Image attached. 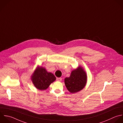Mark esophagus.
Returning a JSON list of instances; mask_svg holds the SVG:
<instances>
[{
    "label": "esophagus",
    "instance_id": "34e87169",
    "mask_svg": "<svg viewBox=\"0 0 123 123\" xmlns=\"http://www.w3.org/2000/svg\"><path fill=\"white\" fill-rule=\"evenodd\" d=\"M57 81H61L62 80V78H61V77H60V78H57Z\"/></svg>",
    "mask_w": 123,
    "mask_h": 123
}]
</instances>
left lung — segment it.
<instances>
[{"label":"left lung","instance_id":"1","mask_svg":"<svg viewBox=\"0 0 123 123\" xmlns=\"http://www.w3.org/2000/svg\"><path fill=\"white\" fill-rule=\"evenodd\" d=\"M86 73L81 66L73 70L70 76L64 79L65 86L71 93H75L82 90L86 86Z\"/></svg>","mask_w":123,"mask_h":123}]
</instances>
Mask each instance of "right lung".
Wrapping results in <instances>:
<instances>
[{
    "mask_svg": "<svg viewBox=\"0 0 123 123\" xmlns=\"http://www.w3.org/2000/svg\"><path fill=\"white\" fill-rule=\"evenodd\" d=\"M31 80L34 86L38 90L47 89L50 85L56 80V77L45 68L37 66L31 75Z\"/></svg>",
    "mask_w": 123,
    "mask_h": 123,
    "instance_id": "right-lung-1",
    "label": "right lung"
}]
</instances>
